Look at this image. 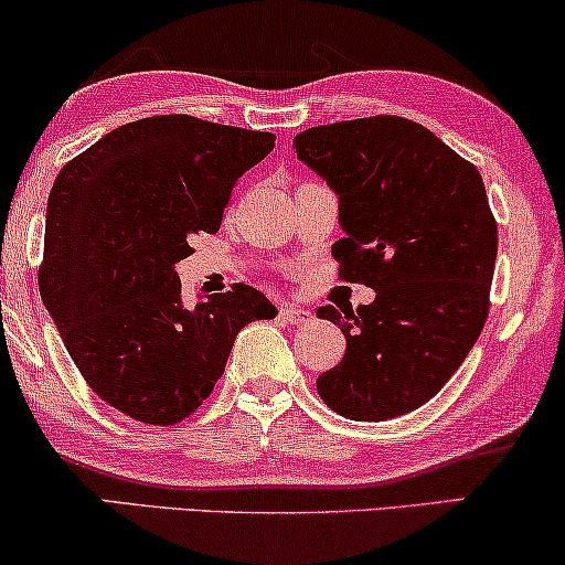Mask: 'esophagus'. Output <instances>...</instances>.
Here are the masks:
<instances>
[{
  "label": "esophagus",
  "mask_w": 565,
  "mask_h": 565,
  "mask_svg": "<svg viewBox=\"0 0 565 565\" xmlns=\"http://www.w3.org/2000/svg\"><path fill=\"white\" fill-rule=\"evenodd\" d=\"M280 319L288 321V324H306V321L311 319V311L300 309V306L285 303V306H280Z\"/></svg>",
  "instance_id": "34e87169"
}]
</instances>
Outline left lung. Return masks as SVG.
<instances>
[{
	"label": "left lung",
	"instance_id": "8db88e82",
	"mask_svg": "<svg viewBox=\"0 0 565 565\" xmlns=\"http://www.w3.org/2000/svg\"><path fill=\"white\" fill-rule=\"evenodd\" d=\"M292 148L340 196V280L376 290L358 311L317 309L348 340L317 379L319 397L350 420L413 413L486 327L498 254L486 184L470 160L402 116L311 127Z\"/></svg>",
	"mask_w": 565,
	"mask_h": 565
}]
</instances>
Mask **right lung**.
Wrapping results in <instances>:
<instances>
[{"mask_svg": "<svg viewBox=\"0 0 565 565\" xmlns=\"http://www.w3.org/2000/svg\"><path fill=\"white\" fill-rule=\"evenodd\" d=\"M275 135L186 114L108 131L56 175L39 288L72 361L100 399L150 426H175L210 397L233 340L275 319L236 282L186 309L175 262L217 233L233 186Z\"/></svg>", "mask_w": 565, "mask_h": 565, "instance_id": "obj_1", "label": "right lung"}]
</instances>
